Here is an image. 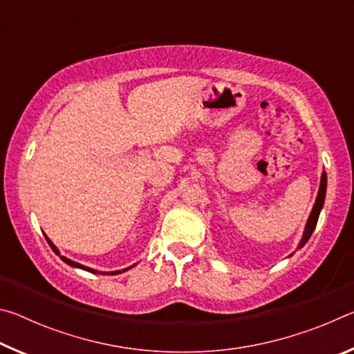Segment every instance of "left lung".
<instances>
[{"mask_svg":"<svg viewBox=\"0 0 354 354\" xmlns=\"http://www.w3.org/2000/svg\"><path fill=\"white\" fill-rule=\"evenodd\" d=\"M325 196H326V173H325V170H323L322 171V178H320L319 194H317L314 207H313V211H310V214H309V218L306 221V226H304L303 237H301V241H299V243H298V248H303L304 245H306V242L309 241L310 234H313V232H314L317 221H319V215L322 212L323 205H325Z\"/></svg>","mask_w":354,"mask_h":354,"instance_id":"obj_1","label":"left lung"}]
</instances>
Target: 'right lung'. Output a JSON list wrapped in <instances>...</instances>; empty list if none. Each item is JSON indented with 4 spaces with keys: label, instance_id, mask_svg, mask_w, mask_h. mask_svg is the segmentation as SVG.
Segmentation results:
<instances>
[{
    "label": "right lung",
    "instance_id": "add662e5",
    "mask_svg": "<svg viewBox=\"0 0 354 354\" xmlns=\"http://www.w3.org/2000/svg\"><path fill=\"white\" fill-rule=\"evenodd\" d=\"M46 237V236H45ZM46 242L50 243V247H51V250L55 251V253L57 254V256H61V251L57 250V247L55 243H53L50 239L46 237ZM61 259L65 262V263H68L70 267H75V268H81V270H86V272H91V273H101V274H118V273H122V272H127V270H129V268H133L134 266H131V267H128V268H123V270H115V272H98V270H93V268H91V267H86V266H82V263H80V262H75V261H71V259H68V257H65V256H61Z\"/></svg>",
    "mask_w": 354,
    "mask_h": 354
}]
</instances>
